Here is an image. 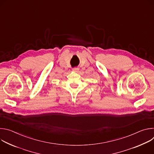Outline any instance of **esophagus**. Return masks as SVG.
<instances>
[{"label":"esophagus","instance_id":"34e87169","mask_svg":"<svg viewBox=\"0 0 154 154\" xmlns=\"http://www.w3.org/2000/svg\"><path fill=\"white\" fill-rule=\"evenodd\" d=\"M79 70V69L78 68H74L72 69V71H74V72H77Z\"/></svg>","mask_w":154,"mask_h":154}]
</instances>
